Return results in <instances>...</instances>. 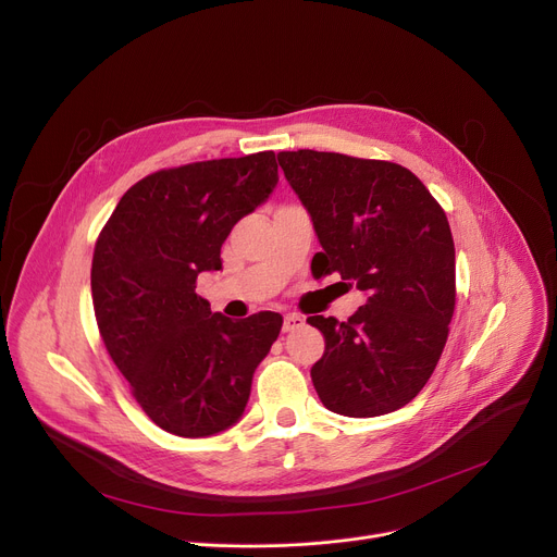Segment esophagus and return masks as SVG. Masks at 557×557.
Masks as SVG:
<instances>
[{
    "label": "esophagus",
    "instance_id": "1",
    "mask_svg": "<svg viewBox=\"0 0 557 557\" xmlns=\"http://www.w3.org/2000/svg\"><path fill=\"white\" fill-rule=\"evenodd\" d=\"M302 324H305V318H302V315H298V313H288V315H284L282 331H284V333H290V331H295V329H300Z\"/></svg>",
    "mask_w": 557,
    "mask_h": 557
}]
</instances>
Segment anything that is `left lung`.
I'll return each instance as SVG.
<instances>
[{
    "instance_id": "obj_1",
    "label": "left lung",
    "mask_w": 557,
    "mask_h": 557,
    "mask_svg": "<svg viewBox=\"0 0 557 557\" xmlns=\"http://www.w3.org/2000/svg\"><path fill=\"white\" fill-rule=\"evenodd\" d=\"M311 214L324 275L367 293L349 320L311 315L324 354L311 367L326 410L367 419L410 403L432 376L455 313V242L448 216L417 174L338 152H280Z\"/></svg>"
}]
</instances>
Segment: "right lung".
Returning a JSON list of instances; mask_svg holds the SVG:
<instances>
[{
	"label": "right lung",
	"mask_w": 557,
	"mask_h": 557,
	"mask_svg": "<svg viewBox=\"0 0 557 557\" xmlns=\"http://www.w3.org/2000/svg\"><path fill=\"white\" fill-rule=\"evenodd\" d=\"M277 183L275 152L199 161L147 174L100 231L91 298L107 354L159 428L199 438L244 414L257 364L282 315L231 320L195 293L221 269V244Z\"/></svg>",
	"instance_id": "1"
}]
</instances>
